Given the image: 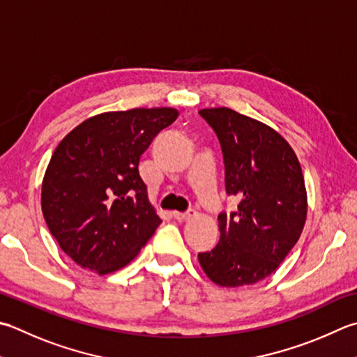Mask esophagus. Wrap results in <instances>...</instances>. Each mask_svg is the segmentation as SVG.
<instances>
[{"mask_svg":"<svg viewBox=\"0 0 357 357\" xmlns=\"http://www.w3.org/2000/svg\"><path fill=\"white\" fill-rule=\"evenodd\" d=\"M195 215V211H187V212H173V218L176 221H185L188 218H192V216Z\"/></svg>","mask_w":357,"mask_h":357,"instance_id":"34e87169","label":"esophagus"}]
</instances>
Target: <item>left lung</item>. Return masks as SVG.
I'll return each mask as SVG.
<instances>
[{
    "label": "left lung",
    "instance_id": "left-lung-1",
    "mask_svg": "<svg viewBox=\"0 0 357 357\" xmlns=\"http://www.w3.org/2000/svg\"><path fill=\"white\" fill-rule=\"evenodd\" d=\"M199 114L220 139L226 192L240 202L236 212L218 215L220 241L198 260L216 284H254L275 272L302 235L308 211L302 167L269 125L226 107Z\"/></svg>",
    "mask_w": 357,
    "mask_h": 357
}]
</instances>
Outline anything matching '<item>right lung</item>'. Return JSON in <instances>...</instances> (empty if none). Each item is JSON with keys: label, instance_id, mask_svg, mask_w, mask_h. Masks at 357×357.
<instances>
[{"label": "right lung", "instance_id": "right-lung-1", "mask_svg": "<svg viewBox=\"0 0 357 357\" xmlns=\"http://www.w3.org/2000/svg\"><path fill=\"white\" fill-rule=\"evenodd\" d=\"M178 116L174 108L108 111L57 145L41 184V211L79 266L99 275L127 266L162 222L137 167L153 137Z\"/></svg>", "mask_w": 357, "mask_h": 357}]
</instances>
